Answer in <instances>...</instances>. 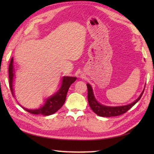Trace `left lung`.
Wrapping results in <instances>:
<instances>
[{
    "label": "left lung",
    "mask_w": 154,
    "mask_h": 154,
    "mask_svg": "<svg viewBox=\"0 0 154 154\" xmlns=\"http://www.w3.org/2000/svg\"><path fill=\"white\" fill-rule=\"evenodd\" d=\"M87 90H88V102L91 109L94 112L100 116L102 117H112V116H117L122 115L131 109L132 107L136 104L137 102L141 99V96L144 92V89L141 92V95L139 96L138 98L134 101L133 103H130L127 105L124 106H105L100 104L96 101L95 97L93 94L92 88L90 84L87 83Z\"/></svg>",
    "instance_id": "left-lung-1"
}]
</instances>
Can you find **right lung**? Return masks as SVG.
<instances>
[{
	"mask_svg": "<svg viewBox=\"0 0 154 154\" xmlns=\"http://www.w3.org/2000/svg\"><path fill=\"white\" fill-rule=\"evenodd\" d=\"M9 80H10V87L13 96H14V92L13 88V78L15 76V71L13 69V58L12 57L9 66ZM76 78L71 76H63L62 78V86L58 91L45 100V103L40 108L36 110H30L25 109L28 112L32 114H40L44 116H49L57 112L64 104L66 101V96L69 88L72 83L76 81Z\"/></svg>",
	"mask_w": 154,
	"mask_h": 154,
	"instance_id": "obj_1",
	"label": "right lung"
}]
</instances>
